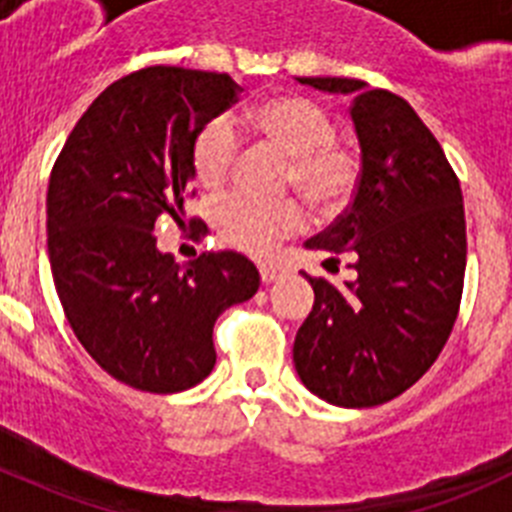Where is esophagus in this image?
<instances>
[{
    "label": "esophagus",
    "mask_w": 512,
    "mask_h": 512,
    "mask_svg": "<svg viewBox=\"0 0 512 512\" xmlns=\"http://www.w3.org/2000/svg\"><path fill=\"white\" fill-rule=\"evenodd\" d=\"M261 282L264 284H271L277 282L279 277H282V269H279L277 264H261Z\"/></svg>",
    "instance_id": "esophagus-1"
}]
</instances>
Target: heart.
Returning <instances> with one entry per match:
<instances>
[{
	"label": "heart",
	"mask_w": 512,
	"mask_h": 512,
	"mask_svg": "<svg viewBox=\"0 0 512 512\" xmlns=\"http://www.w3.org/2000/svg\"><path fill=\"white\" fill-rule=\"evenodd\" d=\"M241 122L256 138L289 156V184L318 210H336L351 197L359 179L354 151L336 140V125L323 104L300 94H279L253 104ZM238 153V135L228 117L205 122L192 140V171L205 189L228 179ZM217 233L230 246L266 253L302 225L295 202H264L246 194H228L212 210Z\"/></svg>",
	"instance_id": "heart-1"
}]
</instances>
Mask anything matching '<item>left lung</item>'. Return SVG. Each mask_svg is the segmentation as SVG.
I'll return each mask as SVG.
<instances>
[{
  "instance_id": "obj_1",
  "label": "left lung",
  "mask_w": 512,
  "mask_h": 512,
  "mask_svg": "<svg viewBox=\"0 0 512 512\" xmlns=\"http://www.w3.org/2000/svg\"><path fill=\"white\" fill-rule=\"evenodd\" d=\"M300 84L351 94L361 148L354 202L305 248L354 253V282L312 279L292 348L302 384L338 408H374L413 387L449 341L467 269V220L443 148L402 97L341 76ZM307 277V274H305Z\"/></svg>"
}]
</instances>
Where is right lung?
<instances>
[{
	"label": "right lung",
	"mask_w": 512,
	"mask_h": 512,
	"mask_svg": "<svg viewBox=\"0 0 512 512\" xmlns=\"http://www.w3.org/2000/svg\"><path fill=\"white\" fill-rule=\"evenodd\" d=\"M238 92L228 74L179 66L122 76L89 104L51 171L58 300L87 354L135 390L171 395L200 384L215 366V320L259 289L241 253L179 266L153 235L158 217L176 220L192 194L194 135Z\"/></svg>",
	"instance_id": "add662e5"
}]
</instances>
